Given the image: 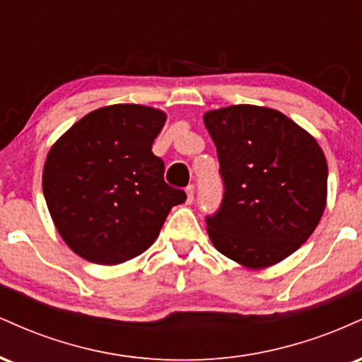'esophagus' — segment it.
Segmentation results:
<instances>
[{
	"mask_svg": "<svg viewBox=\"0 0 362 362\" xmlns=\"http://www.w3.org/2000/svg\"><path fill=\"white\" fill-rule=\"evenodd\" d=\"M187 192V204H190V202L194 201V194H195V187L194 185H187L185 189Z\"/></svg>",
	"mask_w": 362,
	"mask_h": 362,
	"instance_id": "obj_1",
	"label": "esophagus"
}]
</instances>
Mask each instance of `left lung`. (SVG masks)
<instances>
[{
    "label": "left lung",
    "mask_w": 362,
    "mask_h": 362,
    "mask_svg": "<svg viewBox=\"0 0 362 362\" xmlns=\"http://www.w3.org/2000/svg\"><path fill=\"white\" fill-rule=\"evenodd\" d=\"M223 199L206 216L218 252L252 269L296 252L322 218L327 160L306 131L281 112L231 105L207 112Z\"/></svg>",
    "instance_id": "obj_1"
}]
</instances>
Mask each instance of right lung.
<instances>
[{"instance_id":"add662e5","label":"right lung","mask_w":362,"mask_h":362,"mask_svg":"<svg viewBox=\"0 0 362 362\" xmlns=\"http://www.w3.org/2000/svg\"><path fill=\"white\" fill-rule=\"evenodd\" d=\"M165 114L134 103L98 109L78 120L45 160L42 189L54 224L73 252L115 265L155 242L182 189L165 182L153 141Z\"/></svg>"}]
</instances>
